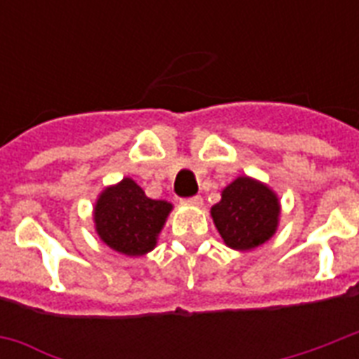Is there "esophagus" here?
I'll return each instance as SVG.
<instances>
[{"label":"esophagus","mask_w":359,"mask_h":359,"mask_svg":"<svg viewBox=\"0 0 359 359\" xmlns=\"http://www.w3.org/2000/svg\"><path fill=\"white\" fill-rule=\"evenodd\" d=\"M184 205H188V207H194V208H199V207H203V199L199 196H196V197H190V199H184Z\"/></svg>","instance_id":"1"}]
</instances>
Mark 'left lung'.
<instances>
[{
  "label": "left lung",
  "mask_w": 359,
  "mask_h": 359,
  "mask_svg": "<svg viewBox=\"0 0 359 359\" xmlns=\"http://www.w3.org/2000/svg\"><path fill=\"white\" fill-rule=\"evenodd\" d=\"M210 216L225 245L251 251L276 235L281 216L278 194L261 180L240 175L222 190Z\"/></svg>",
  "instance_id": "left-lung-1"
}]
</instances>
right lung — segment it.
Returning a JSON list of instances; mask_svg holds the SVG:
<instances>
[{"label":"right lung","mask_w":359,"mask_h":359,"mask_svg":"<svg viewBox=\"0 0 359 359\" xmlns=\"http://www.w3.org/2000/svg\"><path fill=\"white\" fill-rule=\"evenodd\" d=\"M171 210V203L147 197L135 180L124 177L100 191L93 222L98 238L108 248L121 255L141 257L156 248Z\"/></svg>","instance_id":"add662e5"}]
</instances>
